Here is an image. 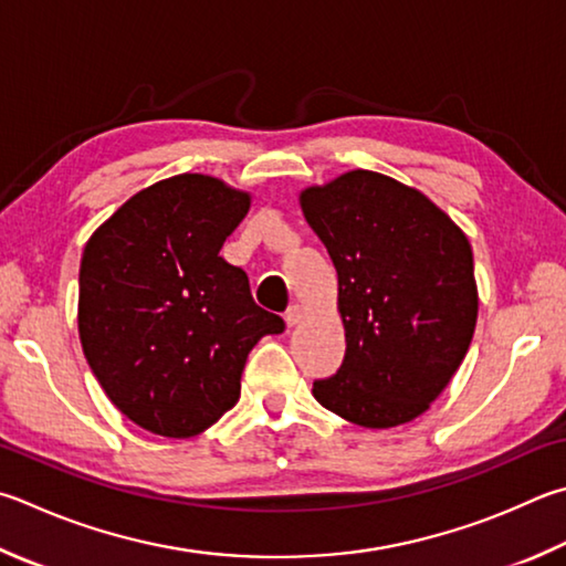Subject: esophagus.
Returning a JSON list of instances; mask_svg holds the SVG:
<instances>
[{
    "mask_svg": "<svg viewBox=\"0 0 566 566\" xmlns=\"http://www.w3.org/2000/svg\"><path fill=\"white\" fill-rule=\"evenodd\" d=\"M304 318V306L302 304H294V306H290V310H286V314H284V322H286V326H296Z\"/></svg>",
    "mask_w": 566,
    "mask_h": 566,
    "instance_id": "esophagus-1",
    "label": "esophagus"
}]
</instances>
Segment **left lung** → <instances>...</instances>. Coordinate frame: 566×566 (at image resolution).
<instances>
[{
    "mask_svg": "<svg viewBox=\"0 0 566 566\" xmlns=\"http://www.w3.org/2000/svg\"><path fill=\"white\" fill-rule=\"evenodd\" d=\"M338 274L346 354L312 394L364 428L423 416L453 381L478 324L468 234L426 192L348 170L300 192Z\"/></svg>",
    "mask_w": 566,
    "mask_h": 566,
    "instance_id": "obj_1",
    "label": "left lung"
}]
</instances>
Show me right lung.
<instances>
[{
	"instance_id": "1",
	"label": "right lung",
	"mask_w": 566,
	"mask_h": 566,
	"mask_svg": "<svg viewBox=\"0 0 566 566\" xmlns=\"http://www.w3.org/2000/svg\"><path fill=\"white\" fill-rule=\"evenodd\" d=\"M250 205L248 190L180 172L123 202L81 254L86 361L111 403L150 433L192 438L218 423L254 344L284 332L220 256Z\"/></svg>"
}]
</instances>
